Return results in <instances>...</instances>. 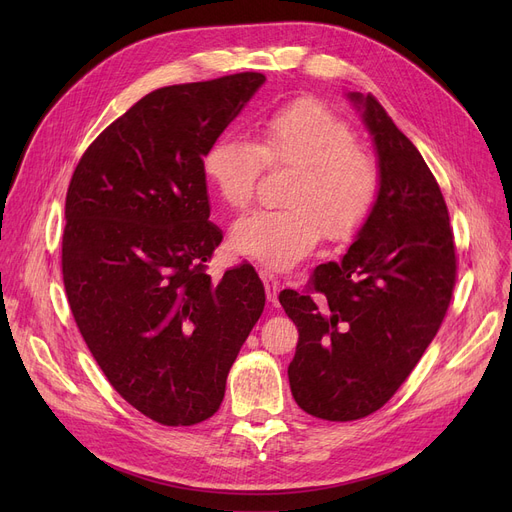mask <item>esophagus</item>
Segmentation results:
<instances>
[{
  "label": "esophagus",
  "mask_w": 512,
  "mask_h": 512,
  "mask_svg": "<svg viewBox=\"0 0 512 512\" xmlns=\"http://www.w3.org/2000/svg\"><path fill=\"white\" fill-rule=\"evenodd\" d=\"M259 276L265 284V294H267V301L276 303L278 299V278L274 276V272L270 270V267H259Z\"/></svg>",
  "instance_id": "obj_1"
}]
</instances>
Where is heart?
<instances>
[{
	"instance_id": "b5f03b06",
	"label": "heart",
	"mask_w": 512,
	"mask_h": 512,
	"mask_svg": "<svg viewBox=\"0 0 512 512\" xmlns=\"http://www.w3.org/2000/svg\"><path fill=\"white\" fill-rule=\"evenodd\" d=\"M351 124L313 99L290 101L255 124V143L222 134L203 155V174L232 209H245L265 170L290 166L282 209L253 211L232 228V247L276 267L305 257L324 234L348 242L369 220L382 188L375 157Z\"/></svg>"
}]
</instances>
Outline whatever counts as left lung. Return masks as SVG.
Wrapping results in <instances>:
<instances>
[{"instance_id": "left-lung-1", "label": "left lung", "mask_w": 512, "mask_h": 512, "mask_svg": "<svg viewBox=\"0 0 512 512\" xmlns=\"http://www.w3.org/2000/svg\"><path fill=\"white\" fill-rule=\"evenodd\" d=\"M380 159L373 213L340 263L280 292L299 330L288 365L297 405L326 421L363 419L396 394L438 334L456 282L440 184L371 93H351Z\"/></svg>"}]
</instances>
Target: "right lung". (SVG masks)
I'll return each instance as SVG.
<instances>
[{"label":"right lung","mask_w":512,"mask_h":512,"mask_svg":"<svg viewBox=\"0 0 512 512\" xmlns=\"http://www.w3.org/2000/svg\"><path fill=\"white\" fill-rule=\"evenodd\" d=\"M261 72L161 87L87 147L66 193L62 276L70 311L112 388L161 425L220 409L265 307L247 261L220 282L207 261L203 155L263 85Z\"/></svg>","instance_id":"add662e5"}]
</instances>
